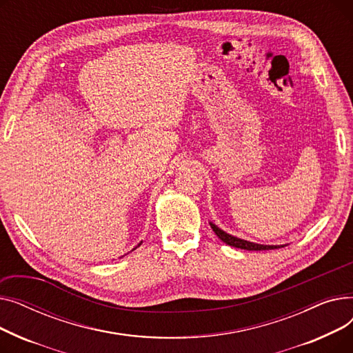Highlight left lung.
Segmentation results:
<instances>
[{
	"label": "left lung",
	"instance_id": "8db88e82",
	"mask_svg": "<svg viewBox=\"0 0 353 353\" xmlns=\"http://www.w3.org/2000/svg\"><path fill=\"white\" fill-rule=\"evenodd\" d=\"M210 228L213 229V232L217 234V237L221 240V242H225L229 246L237 248V249H245V250H272V249H279V248H285L286 245H259V243H253L249 242V240L245 239H240L236 237L233 234L226 233L225 230H221L220 228H217L213 221H210Z\"/></svg>",
	"mask_w": 353,
	"mask_h": 353
}]
</instances>
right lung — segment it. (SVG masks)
I'll list each match as a JSON object with an SVG mask.
<instances>
[{"label": "right lung", "instance_id": "right-lung-1", "mask_svg": "<svg viewBox=\"0 0 353 353\" xmlns=\"http://www.w3.org/2000/svg\"><path fill=\"white\" fill-rule=\"evenodd\" d=\"M140 245H141V242H140V243H139V246H140ZM139 246H136V248H139ZM136 248H134V249H136ZM134 249H133V250H134Z\"/></svg>", "mask_w": 353, "mask_h": 353}]
</instances>
